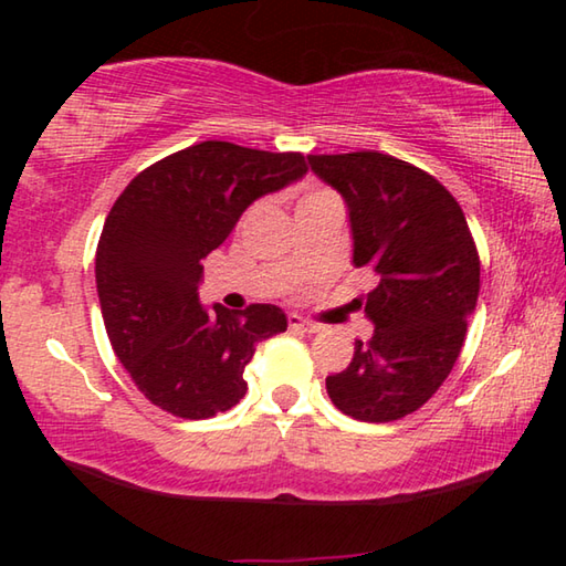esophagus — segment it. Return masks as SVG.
I'll return each mask as SVG.
<instances>
[{
  "label": "esophagus",
  "instance_id": "34e87169",
  "mask_svg": "<svg viewBox=\"0 0 566 566\" xmlns=\"http://www.w3.org/2000/svg\"><path fill=\"white\" fill-rule=\"evenodd\" d=\"M286 322H290V329H294V332H304V334L319 332V324L306 322V319L300 317V314H290V317H286Z\"/></svg>",
  "mask_w": 566,
  "mask_h": 566
}]
</instances>
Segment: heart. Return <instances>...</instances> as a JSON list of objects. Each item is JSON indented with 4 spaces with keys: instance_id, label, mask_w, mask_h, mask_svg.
Masks as SVG:
<instances>
[{
    "instance_id": "b5f03b06",
    "label": "heart",
    "mask_w": 566,
    "mask_h": 566,
    "mask_svg": "<svg viewBox=\"0 0 566 566\" xmlns=\"http://www.w3.org/2000/svg\"><path fill=\"white\" fill-rule=\"evenodd\" d=\"M319 202H339V197L334 195V191L327 189V187H312V189L304 191L302 199H300V205H296V209H300V207H312V205H319Z\"/></svg>"
}]
</instances>
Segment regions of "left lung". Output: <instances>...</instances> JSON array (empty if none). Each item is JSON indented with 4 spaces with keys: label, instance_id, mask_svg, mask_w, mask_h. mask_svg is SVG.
I'll list each match as a JSON object with an SVG mask.
<instances>
[{
    "label": "left lung",
    "instance_id": "left-lung-1",
    "mask_svg": "<svg viewBox=\"0 0 566 566\" xmlns=\"http://www.w3.org/2000/svg\"><path fill=\"white\" fill-rule=\"evenodd\" d=\"M306 159L347 202L352 262L375 276L354 300L375 334L354 342L327 395L359 421L401 419L442 387L462 352L479 296L472 232L457 199L409 161L371 149Z\"/></svg>",
    "mask_w": 566,
    "mask_h": 566
}]
</instances>
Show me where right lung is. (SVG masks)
<instances>
[{"label":"right lung","mask_w":566,"mask_h":566,"mask_svg":"<svg viewBox=\"0 0 566 566\" xmlns=\"http://www.w3.org/2000/svg\"><path fill=\"white\" fill-rule=\"evenodd\" d=\"M306 175L300 151L199 142L139 171L97 244V292L112 349L151 405L207 419L247 395L244 367L286 329L274 304L244 312L199 302L205 256L244 209Z\"/></svg>","instance_id":"right-lung-1"}]
</instances>
